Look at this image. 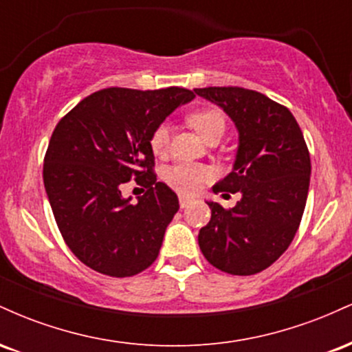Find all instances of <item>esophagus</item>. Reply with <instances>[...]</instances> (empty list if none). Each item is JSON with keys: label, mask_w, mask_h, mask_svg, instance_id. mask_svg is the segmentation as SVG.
<instances>
[{"label": "esophagus", "mask_w": 352, "mask_h": 352, "mask_svg": "<svg viewBox=\"0 0 352 352\" xmlns=\"http://www.w3.org/2000/svg\"><path fill=\"white\" fill-rule=\"evenodd\" d=\"M190 201H192V199H190V197H185V195H180V197H179L180 208H185V207H187V205L190 204Z\"/></svg>", "instance_id": "obj_1"}]
</instances>
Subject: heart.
Here are the masks:
<instances>
[{"label":"heart","instance_id":"b5f03b06","mask_svg":"<svg viewBox=\"0 0 352 352\" xmlns=\"http://www.w3.org/2000/svg\"><path fill=\"white\" fill-rule=\"evenodd\" d=\"M188 122L204 139H207L212 134H217V132L223 134L225 125H227L225 116L218 109L193 111L188 116ZM148 144H151L152 152L155 155H165L168 151V144H170V125L167 122L157 125L152 131ZM164 179L167 180L170 187L179 190L182 193H195L207 182L213 179V170L201 164H175L165 170Z\"/></svg>","mask_w":352,"mask_h":352}]
</instances>
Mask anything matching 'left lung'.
<instances>
[{
  "instance_id": "obj_1",
  "label": "left lung",
  "mask_w": 352,
  "mask_h": 352,
  "mask_svg": "<svg viewBox=\"0 0 352 352\" xmlns=\"http://www.w3.org/2000/svg\"><path fill=\"white\" fill-rule=\"evenodd\" d=\"M217 104L236 125L233 170L213 192L241 193L233 208L207 201L212 218L199 233L208 263L238 276L273 265L296 235L309 190L311 160L292 112L265 94L243 87L193 89Z\"/></svg>"
}]
</instances>
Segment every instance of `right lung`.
Masks as SVG:
<instances>
[{
  "instance_id": "right-lung-1",
  "label": "right lung",
  "mask_w": 352,
  "mask_h": 352,
  "mask_svg": "<svg viewBox=\"0 0 352 352\" xmlns=\"http://www.w3.org/2000/svg\"><path fill=\"white\" fill-rule=\"evenodd\" d=\"M193 98L184 87H109L80 100L56 125L44 157V188L66 245L94 272L134 276L159 256L179 199L157 182L148 140ZM131 178L146 187L137 202L120 192Z\"/></svg>"
}]
</instances>
